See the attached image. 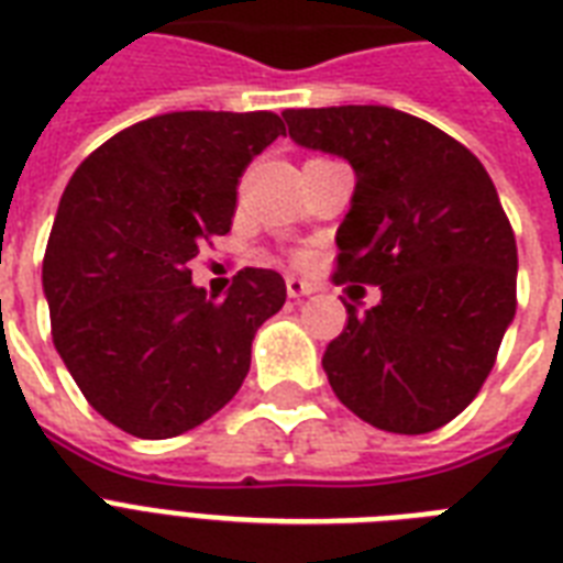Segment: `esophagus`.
Here are the masks:
<instances>
[{"mask_svg": "<svg viewBox=\"0 0 563 563\" xmlns=\"http://www.w3.org/2000/svg\"><path fill=\"white\" fill-rule=\"evenodd\" d=\"M286 291H289V298H307V295H312L316 291V286L307 280H300V277H286Z\"/></svg>", "mask_w": 563, "mask_h": 563, "instance_id": "1", "label": "esophagus"}]
</instances>
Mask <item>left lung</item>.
I'll return each instance as SVG.
<instances>
[{"label": "left lung", "instance_id": "obj_1", "mask_svg": "<svg viewBox=\"0 0 563 563\" xmlns=\"http://www.w3.org/2000/svg\"><path fill=\"white\" fill-rule=\"evenodd\" d=\"M303 148L356 172L335 280L374 283L324 351L335 397L371 427L423 435L476 397L517 309V245L494 180L441 128L379 104L283 113Z\"/></svg>", "mask_w": 563, "mask_h": 563}]
</instances>
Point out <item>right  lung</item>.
Masks as SVG:
<instances>
[{
	"mask_svg": "<svg viewBox=\"0 0 563 563\" xmlns=\"http://www.w3.org/2000/svg\"><path fill=\"white\" fill-rule=\"evenodd\" d=\"M283 134L268 110L163 113L110 136L66 184L43 295L60 360L113 427L175 438L245 383L251 342L286 303V283L245 268L216 300L189 263L228 233L242 172Z\"/></svg>",
	"mask_w": 563,
	"mask_h": 563,
	"instance_id": "1",
	"label": "right lung"
}]
</instances>
